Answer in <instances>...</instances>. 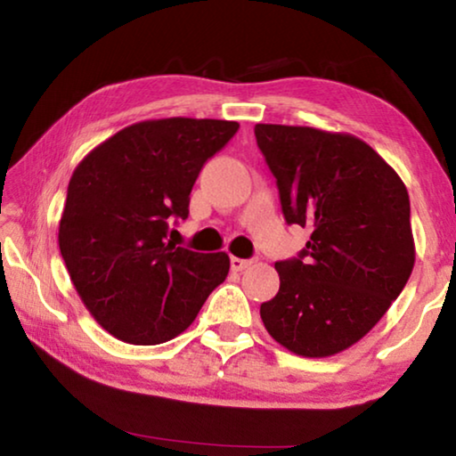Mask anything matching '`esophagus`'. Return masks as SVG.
Masks as SVG:
<instances>
[{
  "instance_id": "34e87169",
  "label": "esophagus",
  "mask_w": 456,
  "mask_h": 456,
  "mask_svg": "<svg viewBox=\"0 0 456 456\" xmlns=\"http://www.w3.org/2000/svg\"><path fill=\"white\" fill-rule=\"evenodd\" d=\"M253 264L251 259H241V257H231V269L233 272H243L245 267H249Z\"/></svg>"
}]
</instances>
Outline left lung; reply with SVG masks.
<instances>
[{"instance_id":"1","label":"left lung","mask_w":456,"mask_h":456,"mask_svg":"<svg viewBox=\"0 0 456 456\" xmlns=\"http://www.w3.org/2000/svg\"><path fill=\"white\" fill-rule=\"evenodd\" d=\"M256 138L285 221L312 229L297 257L275 264L280 291L261 304V320L297 356H334L380 322L412 273L408 191L352 134L256 125Z\"/></svg>"}]
</instances>
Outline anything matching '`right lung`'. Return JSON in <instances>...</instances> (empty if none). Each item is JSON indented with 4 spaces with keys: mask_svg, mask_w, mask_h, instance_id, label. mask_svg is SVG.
Returning <instances> with one entry per match:
<instances>
[{
    "mask_svg": "<svg viewBox=\"0 0 456 456\" xmlns=\"http://www.w3.org/2000/svg\"><path fill=\"white\" fill-rule=\"evenodd\" d=\"M239 125L213 118L144 120L90 151L72 173L60 253L84 305L108 334L154 346L183 334L229 273L227 253L167 241L189 217L200 168Z\"/></svg>",
    "mask_w": 456,
    "mask_h": 456,
    "instance_id": "obj_1",
    "label": "right lung"
}]
</instances>
